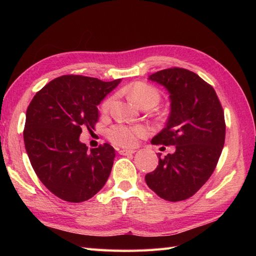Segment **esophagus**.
Masks as SVG:
<instances>
[{
  "label": "esophagus",
  "instance_id": "esophagus-1",
  "mask_svg": "<svg viewBox=\"0 0 256 256\" xmlns=\"http://www.w3.org/2000/svg\"><path fill=\"white\" fill-rule=\"evenodd\" d=\"M135 150H120L118 153L121 155H128V154H134L135 153Z\"/></svg>",
  "mask_w": 256,
  "mask_h": 256
}]
</instances>
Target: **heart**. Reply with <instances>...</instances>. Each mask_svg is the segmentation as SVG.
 Returning a JSON list of instances; mask_svg holds the SVG:
<instances>
[{"label": "heart", "instance_id": "heart-1", "mask_svg": "<svg viewBox=\"0 0 256 256\" xmlns=\"http://www.w3.org/2000/svg\"><path fill=\"white\" fill-rule=\"evenodd\" d=\"M130 96L142 108H154L160 102V94L154 86L146 82L134 84L128 90ZM112 98H108L101 104L102 112H108L111 106ZM144 126H128V125L118 124L114 125L108 131V138L111 142L122 146H133L136 144L138 138L146 134Z\"/></svg>", "mask_w": 256, "mask_h": 256}]
</instances>
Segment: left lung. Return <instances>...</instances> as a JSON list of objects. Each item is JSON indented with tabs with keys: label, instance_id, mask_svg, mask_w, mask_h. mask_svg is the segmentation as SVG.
Instances as JSON below:
<instances>
[{
	"label": "left lung",
	"instance_id": "left-lung-1",
	"mask_svg": "<svg viewBox=\"0 0 256 256\" xmlns=\"http://www.w3.org/2000/svg\"><path fill=\"white\" fill-rule=\"evenodd\" d=\"M170 94V113L154 145H174L175 153L158 160L145 176L160 198L180 201L204 186L218 164L224 145V113L214 89L187 69L170 68L148 76Z\"/></svg>",
	"mask_w": 256,
	"mask_h": 256
}]
</instances>
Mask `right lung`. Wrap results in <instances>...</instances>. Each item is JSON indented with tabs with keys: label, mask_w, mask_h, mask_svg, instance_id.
I'll use <instances>...</instances> for the list:
<instances>
[{
	"label": "right lung",
	"mask_w": 256,
	"mask_h": 256,
	"mask_svg": "<svg viewBox=\"0 0 256 256\" xmlns=\"http://www.w3.org/2000/svg\"><path fill=\"white\" fill-rule=\"evenodd\" d=\"M120 82L62 76L38 91L27 108V155L40 182L58 198L82 202L106 184L116 150L104 143L88 152L79 136L82 128H94L98 106Z\"/></svg>",
	"instance_id": "1"
}]
</instances>
